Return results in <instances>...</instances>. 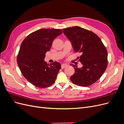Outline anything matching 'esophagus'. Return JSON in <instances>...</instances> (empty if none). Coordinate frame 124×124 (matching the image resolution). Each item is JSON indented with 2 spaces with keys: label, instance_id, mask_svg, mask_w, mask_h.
Returning a JSON list of instances; mask_svg holds the SVG:
<instances>
[{
  "label": "esophagus",
  "instance_id": "obj_1",
  "mask_svg": "<svg viewBox=\"0 0 124 124\" xmlns=\"http://www.w3.org/2000/svg\"><path fill=\"white\" fill-rule=\"evenodd\" d=\"M67 66H68V65L66 64H62V68L63 69V68H66V67H67Z\"/></svg>",
  "mask_w": 124,
  "mask_h": 124
}]
</instances>
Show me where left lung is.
Here are the masks:
<instances>
[{"label":"left lung","instance_id":"obj_1","mask_svg":"<svg viewBox=\"0 0 124 124\" xmlns=\"http://www.w3.org/2000/svg\"><path fill=\"white\" fill-rule=\"evenodd\" d=\"M70 40L74 51L81 53L79 61L83 65L78 68L71 64L75 70L70 80L74 84L88 86L98 81L108 65V52L99 37L93 32L73 26L62 29Z\"/></svg>","mask_w":124,"mask_h":124}]
</instances>
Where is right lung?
<instances>
[{
  "label": "right lung",
  "instance_id": "1",
  "mask_svg": "<svg viewBox=\"0 0 124 124\" xmlns=\"http://www.w3.org/2000/svg\"><path fill=\"white\" fill-rule=\"evenodd\" d=\"M62 33L59 29H40L26 37L21 44L17 57L18 67L26 79L37 87L52 85L61 69L60 63L47 65L44 58L54 40Z\"/></svg>",
  "mask_w": 124,
  "mask_h": 124
}]
</instances>
